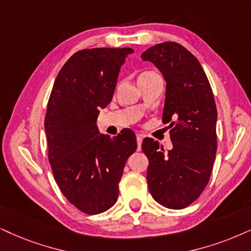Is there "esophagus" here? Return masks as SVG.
Masks as SVG:
<instances>
[{
    "instance_id": "esophagus-1",
    "label": "esophagus",
    "mask_w": 251,
    "mask_h": 251,
    "mask_svg": "<svg viewBox=\"0 0 251 251\" xmlns=\"http://www.w3.org/2000/svg\"><path fill=\"white\" fill-rule=\"evenodd\" d=\"M142 139H144V136L142 135H136V144H138V151H140L141 149V144H142Z\"/></svg>"
}]
</instances>
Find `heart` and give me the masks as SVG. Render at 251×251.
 Segmentation results:
<instances>
[{"label": "heart", "instance_id": "heart-1", "mask_svg": "<svg viewBox=\"0 0 251 251\" xmlns=\"http://www.w3.org/2000/svg\"><path fill=\"white\" fill-rule=\"evenodd\" d=\"M145 74H147V73H145ZM142 75H144V74H142Z\"/></svg>", "mask_w": 251, "mask_h": 251}]
</instances>
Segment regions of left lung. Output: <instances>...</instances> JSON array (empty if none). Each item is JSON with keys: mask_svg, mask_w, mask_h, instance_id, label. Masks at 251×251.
Returning <instances> with one entry per match:
<instances>
[{"mask_svg": "<svg viewBox=\"0 0 251 251\" xmlns=\"http://www.w3.org/2000/svg\"><path fill=\"white\" fill-rule=\"evenodd\" d=\"M141 59L153 62L167 82L163 123L169 124L173 142L166 154L154 139L142 141L149 161L148 189L158 204L182 210L201 195L213 169L218 147L213 91L201 63L179 44H157Z\"/></svg>", "mask_w": 251, "mask_h": 251, "instance_id": "8db88e82", "label": "left lung"}]
</instances>
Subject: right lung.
Here are the masks:
<instances>
[{
  "mask_svg": "<svg viewBox=\"0 0 251 251\" xmlns=\"http://www.w3.org/2000/svg\"><path fill=\"white\" fill-rule=\"evenodd\" d=\"M124 49H85L76 52L56 76L45 116L47 155L60 191L77 210L98 214L118 199L126 161L136 149L135 134L124 128L110 138L98 133L100 107L111 102Z\"/></svg>",
  "mask_w": 251,
  "mask_h": 251,
  "instance_id": "obj_1",
  "label": "right lung"
}]
</instances>
